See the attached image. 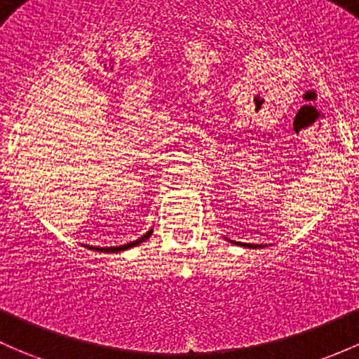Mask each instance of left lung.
Wrapping results in <instances>:
<instances>
[{
  "label": "left lung",
  "instance_id": "1",
  "mask_svg": "<svg viewBox=\"0 0 359 359\" xmlns=\"http://www.w3.org/2000/svg\"><path fill=\"white\" fill-rule=\"evenodd\" d=\"M225 239H227V237H225ZM229 241V239H227ZM230 243H233V244H237V246H243V248H263L262 244H246V243H236V241H230Z\"/></svg>",
  "mask_w": 359,
  "mask_h": 359
}]
</instances>
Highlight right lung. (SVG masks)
I'll use <instances>...</instances> for the list:
<instances>
[{
    "label": "right lung",
    "instance_id": "right-lung-1",
    "mask_svg": "<svg viewBox=\"0 0 359 359\" xmlns=\"http://www.w3.org/2000/svg\"><path fill=\"white\" fill-rule=\"evenodd\" d=\"M151 233H153V229H149L148 232H146L142 237H139V239L132 241V243L122 244V246H115V248H93V246H90L89 249H94V251H100V252H118V251H126V249H130V248H134V246H139V244H141V243H144L146 239H149Z\"/></svg>",
    "mask_w": 359,
    "mask_h": 359
}]
</instances>
